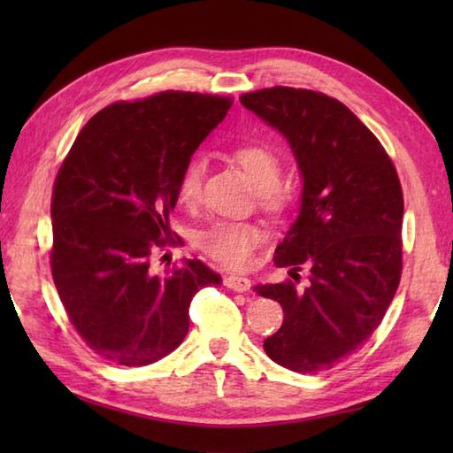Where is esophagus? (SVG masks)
Returning <instances> with one entry per match:
<instances>
[{"mask_svg": "<svg viewBox=\"0 0 453 453\" xmlns=\"http://www.w3.org/2000/svg\"><path fill=\"white\" fill-rule=\"evenodd\" d=\"M224 286L229 288V290L243 294V292L249 290V288H251V280H249V278L235 276V274H234V276H226V278H224Z\"/></svg>", "mask_w": 453, "mask_h": 453, "instance_id": "1", "label": "esophagus"}]
</instances>
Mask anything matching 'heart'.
<instances>
[{"label": "heart", "mask_w": 453, "mask_h": 453, "mask_svg": "<svg viewBox=\"0 0 453 453\" xmlns=\"http://www.w3.org/2000/svg\"><path fill=\"white\" fill-rule=\"evenodd\" d=\"M234 161L243 169L245 177L255 187L258 196L266 206L278 208L284 204L286 192L276 187L280 179V161L265 146H243L234 151ZM202 173L204 163L202 159H192L182 169L179 179V198L182 202H195L200 192ZM261 229L251 224H234V221H218L206 232H202L198 245L202 251L214 261L229 268H239L249 263V257L261 242Z\"/></svg>", "instance_id": "1"}]
</instances>
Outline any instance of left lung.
Here are the masks:
<instances>
[{"instance_id":"left-lung-1","label":"left lung","mask_w":453,"mask_h":453,"mask_svg":"<svg viewBox=\"0 0 453 453\" xmlns=\"http://www.w3.org/2000/svg\"><path fill=\"white\" fill-rule=\"evenodd\" d=\"M242 104L290 146L300 169V211L276 247L274 265H302L310 286L258 284L284 323L265 341L271 360L297 373L331 370L378 329L401 278L403 192L378 138L341 101L323 93L273 88Z\"/></svg>"}]
</instances>
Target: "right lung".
<instances>
[{
  "mask_svg": "<svg viewBox=\"0 0 453 453\" xmlns=\"http://www.w3.org/2000/svg\"><path fill=\"white\" fill-rule=\"evenodd\" d=\"M232 99L165 91L114 103L85 124L52 195V276L75 331L119 365H148L188 333V307L221 276L185 258L151 273L171 237L169 214L192 153L224 120Z\"/></svg>",
  "mask_w": 453,
  "mask_h": 453,
  "instance_id": "obj_1",
  "label": "right lung"
}]
</instances>
